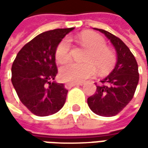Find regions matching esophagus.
Here are the masks:
<instances>
[{
    "label": "esophagus",
    "instance_id": "esophagus-1",
    "mask_svg": "<svg viewBox=\"0 0 148 148\" xmlns=\"http://www.w3.org/2000/svg\"><path fill=\"white\" fill-rule=\"evenodd\" d=\"M84 85L83 82H80V83H65V88L66 89H70L71 87L73 86H82Z\"/></svg>",
    "mask_w": 148,
    "mask_h": 148
}]
</instances>
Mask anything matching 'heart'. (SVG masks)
<instances>
[{
	"instance_id": "1",
	"label": "heart",
	"mask_w": 148,
	"mask_h": 148,
	"mask_svg": "<svg viewBox=\"0 0 148 148\" xmlns=\"http://www.w3.org/2000/svg\"><path fill=\"white\" fill-rule=\"evenodd\" d=\"M80 44L87 48L85 61L87 62H69L60 69V78L63 81L78 83L93 76L99 68L101 73L108 71L115 63V56L106 47L103 37L97 33L85 32L79 36ZM71 42L69 38L62 39L56 49V58L60 63L67 62L70 59Z\"/></svg>"
}]
</instances>
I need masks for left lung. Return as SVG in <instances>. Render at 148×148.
<instances>
[{
  "label": "left lung",
  "instance_id": "8db88e82",
  "mask_svg": "<svg viewBox=\"0 0 148 148\" xmlns=\"http://www.w3.org/2000/svg\"><path fill=\"white\" fill-rule=\"evenodd\" d=\"M94 29L103 33L111 42L117 61L111 73L100 80L96 92L87 99V103L95 114L113 116L133 99L139 82L138 65L130 49L119 38L102 29Z\"/></svg>",
  "mask_w": 148,
  "mask_h": 148
}]
</instances>
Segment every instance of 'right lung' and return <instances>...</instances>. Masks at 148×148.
<instances>
[{"mask_svg": "<svg viewBox=\"0 0 148 148\" xmlns=\"http://www.w3.org/2000/svg\"><path fill=\"white\" fill-rule=\"evenodd\" d=\"M73 28L45 32L25 45L12 65V83L18 97L32 113L46 116L64 105L68 90L53 81L57 74L56 49Z\"/></svg>", "mask_w": 148, "mask_h": 148, "instance_id": "obj_1", "label": "right lung"}]
</instances>
